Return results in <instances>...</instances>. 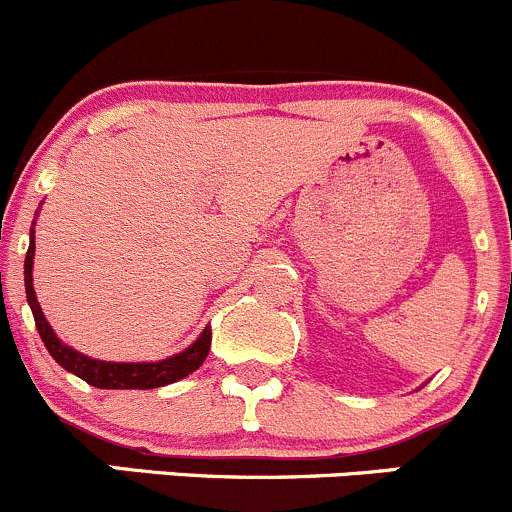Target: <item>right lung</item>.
Segmentation results:
<instances>
[{
    "instance_id": "add662e5",
    "label": "right lung",
    "mask_w": 512,
    "mask_h": 512,
    "mask_svg": "<svg viewBox=\"0 0 512 512\" xmlns=\"http://www.w3.org/2000/svg\"><path fill=\"white\" fill-rule=\"evenodd\" d=\"M34 252H36V240H34V228H31L29 252H26V260H24L26 301H29L31 306V314H34V321H36V331H39L43 346H46V351L51 353V358L56 360L61 368H66L68 373L78 375L80 380H85V383L93 387H100V390H152V387H164V385L176 383V380H184L186 375L193 373V370L201 368V363L206 360L208 351H211V338H213L211 326L203 328L201 336H198L196 341H193L188 348H184L181 353L169 355V358L164 360H154V363H112V360L90 358V355L66 346V343L56 336V331H53L51 324L46 321L39 299H36Z\"/></svg>"
}]
</instances>
